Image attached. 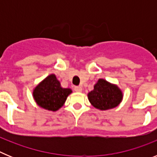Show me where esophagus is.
<instances>
[{
	"label": "esophagus",
	"mask_w": 157,
	"mask_h": 157,
	"mask_svg": "<svg viewBox=\"0 0 157 157\" xmlns=\"http://www.w3.org/2000/svg\"><path fill=\"white\" fill-rule=\"evenodd\" d=\"M74 90L76 91V92L80 93L82 91V87L81 86H75Z\"/></svg>",
	"instance_id": "1"
}]
</instances>
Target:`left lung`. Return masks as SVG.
I'll return each instance as SVG.
<instances>
[{
    "label": "left lung",
    "instance_id": "left-lung-1",
    "mask_svg": "<svg viewBox=\"0 0 157 157\" xmlns=\"http://www.w3.org/2000/svg\"><path fill=\"white\" fill-rule=\"evenodd\" d=\"M91 105L100 110H108L120 105L123 93L116 85L100 78L94 85V90L88 94Z\"/></svg>",
    "mask_w": 157,
    "mask_h": 157
}]
</instances>
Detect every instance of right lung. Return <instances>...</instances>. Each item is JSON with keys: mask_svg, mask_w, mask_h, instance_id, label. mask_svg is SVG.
I'll return each instance as SVG.
<instances>
[{"mask_svg": "<svg viewBox=\"0 0 157 157\" xmlns=\"http://www.w3.org/2000/svg\"><path fill=\"white\" fill-rule=\"evenodd\" d=\"M69 88H63L55 75L46 77L34 88L33 96L36 103L46 110L57 111L63 105L71 93Z\"/></svg>", "mask_w": 157, "mask_h": 157, "instance_id": "add662e5", "label": "right lung"}]
</instances>
